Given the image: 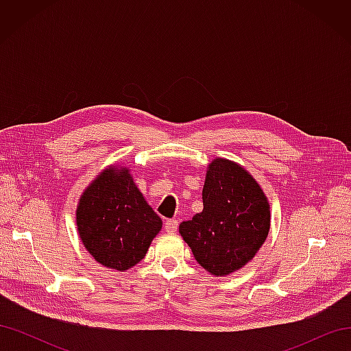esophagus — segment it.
<instances>
[{"label":"esophagus","instance_id":"1","mask_svg":"<svg viewBox=\"0 0 351 351\" xmlns=\"http://www.w3.org/2000/svg\"><path fill=\"white\" fill-rule=\"evenodd\" d=\"M178 228V221L177 219H168L165 222V231L167 232H176Z\"/></svg>","mask_w":351,"mask_h":351}]
</instances>
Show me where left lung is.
I'll list each match as a JSON object with an SVG mask.
<instances>
[{"instance_id":"1","label":"left lung","mask_w":351,"mask_h":351,"mask_svg":"<svg viewBox=\"0 0 351 351\" xmlns=\"http://www.w3.org/2000/svg\"><path fill=\"white\" fill-rule=\"evenodd\" d=\"M204 210L178 227L202 268L214 277L239 271L268 237L269 202L241 165L217 158L202 190Z\"/></svg>"}]
</instances>
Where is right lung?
<instances>
[{
	"mask_svg": "<svg viewBox=\"0 0 351 351\" xmlns=\"http://www.w3.org/2000/svg\"><path fill=\"white\" fill-rule=\"evenodd\" d=\"M83 246L101 265L127 271L139 263L162 221L147 205L130 169L111 165L84 189L76 210Z\"/></svg>",
	"mask_w": 351,
	"mask_h": 351,
	"instance_id": "add662e5",
	"label": "right lung"
}]
</instances>
